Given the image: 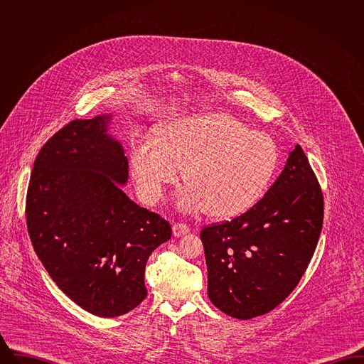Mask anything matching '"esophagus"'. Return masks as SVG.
Returning <instances> with one entry per match:
<instances>
[{
    "label": "esophagus",
    "instance_id": "obj_1",
    "mask_svg": "<svg viewBox=\"0 0 364 364\" xmlns=\"http://www.w3.org/2000/svg\"><path fill=\"white\" fill-rule=\"evenodd\" d=\"M190 230V226L187 225V224H184V223H176L173 225V235L176 237L183 236V235H187Z\"/></svg>",
    "mask_w": 364,
    "mask_h": 364
}]
</instances>
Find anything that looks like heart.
I'll return each instance as SVG.
<instances>
[{
	"label": "heart",
	"instance_id": "1",
	"mask_svg": "<svg viewBox=\"0 0 364 364\" xmlns=\"http://www.w3.org/2000/svg\"><path fill=\"white\" fill-rule=\"evenodd\" d=\"M277 165L273 139L224 113L178 120L165 129L162 140L149 136L131 153L132 173L144 200H158L186 168L190 187L180 206L208 210L220 220L252 208L269 188Z\"/></svg>",
	"mask_w": 364,
	"mask_h": 364
}]
</instances>
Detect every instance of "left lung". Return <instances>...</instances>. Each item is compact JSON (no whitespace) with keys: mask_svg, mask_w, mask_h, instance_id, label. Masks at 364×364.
<instances>
[{"mask_svg":"<svg viewBox=\"0 0 364 364\" xmlns=\"http://www.w3.org/2000/svg\"><path fill=\"white\" fill-rule=\"evenodd\" d=\"M322 223L321 186L296 144L284 171L252 208L200 230L211 303L237 319L274 310L306 273Z\"/></svg>","mask_w":364,"mask_h":364,"instance_id":"obj_1","label":"left lung"}]
</instances>
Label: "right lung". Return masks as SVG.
<instances>
[{
	"label": "right lung",
	"instance_id": "1",
	"mask_svg": "<svg viewBox=\"0 0 364 364\" xmlns=\"http://www.w3.org/2000/svg\"><path fill=\"white\" fill-rule=\"evenodd\" d=\"M110 116L72 120L35 158L26 198L27 229L57 287L83 310L113 318L146 299L149 257L172 236L159 214L132 202L122 144Z\"/></svg>",
	"mask_w": 364,
	"mask_h": 364
}]
</instances>
